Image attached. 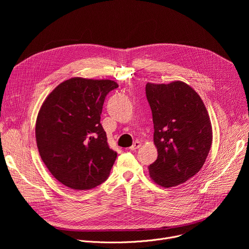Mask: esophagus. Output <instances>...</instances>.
Instances as JSON below:
<instances>
[{"label":"esophagus","mask_w":249,"mask_h":249,"mask_svg":"<svg viewBox=\"0 0 249 249\" xmlns=\"http://www.w3.org/2000/svg\"><path fill=\"white\" fill-rule=\"evenodd\" d=\"M140 147H141V143H140L139 141H136L135 143L133 144V146H132V147H130V150H131V151H136V150H137V149H139Z\"/></svg>","instance_id":"34e87169"}]
</instances>
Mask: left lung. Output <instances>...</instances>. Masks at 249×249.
I'll return each mask as SVG.
<instances>
[{
  "instance_id": "8db88e82",
  "label": "left lung",
  "mask_w": 249,
  "mask_h": 249,
  "mask_svg": "<svg viewBox=\"0 0 249 249\" xmlns=\"http://www.w3.org/2000/svg\"><path fill=\"white\" fill-rule=\"evenodd\" d=\"M154 122L158 159L150 164L152 180L169 188L186 182L202 168L211 149V120L200 95L187 84L146 85Z\"/></svg>"
}]
</instances>
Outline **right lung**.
Masks as SVG:
<instances>
[{
    "label": "right lung",
    "mask_w": 249,
    "mask_h": 249,
    "mask_svg": "<svg viewBox=\"0 0 249 249\" xmlns=\"http://www.w3.org/2000/svg\"><path fill=\"white\" fill-rule=\"evenodd\" d=\"M118 88L110 80L69 79L42 103L35 125L41 160L55 178L74 190H89L109 176L117 153L100 124L105 96Z\"/></svg>",
    "instance_id": "obj_1"
}]
</instances>
